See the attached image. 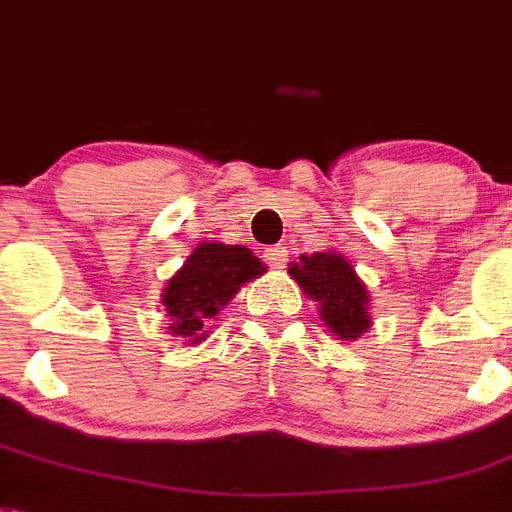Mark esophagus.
<instances>
[{"label":"esophagus","mask_w":512,"mask_h":512,"mask_svg":"<svg viewBox=\"0 0 512 512\" xmlns=\"http://www.w3.org/2000/svg\"><path fill=\"white\" fill-rule=\"evenodd\" d=\"M263 257L270 268H283V265H286V260H289V249L281 247V244H276V247L265 249Z\"/></svg>","instance_id":"1"}]
</instances>
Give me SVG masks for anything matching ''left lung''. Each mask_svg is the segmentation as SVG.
Here are the masks:
<instances>
[{
	"label": "left lung",
	"mask_w": 512,
	"mask_h": 512,
	"mask_svg": "<svg viewBox=\"0 0 512 512\" xmlns=\"http://www.w3.org/2000/svg\"><path fill=\"white\" fill-rule=\"evenodd\" d=\"M289 276L317 302L322 328L338 341H359L372 328V299L367 283L356 276L351 260L336 249L302 255L289 265Z\"/></svg>",
	"instance_id": "left-lung-1"
}]
</instances>
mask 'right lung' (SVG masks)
I'll list each match as a JSON object with an SVG mask.
<instances>
[{
    "mask_svg": "<svg viewBox=\"0 0 512 512\" xmlns=\"http://www.w3.org/2000/svg\"><path fill=\"white\" fill-rule=\"evenodd\" d=\"M265 265L242 244L203 242L166 281L161 307L169 317V333L184 346H197L210 336V320L239 294L244 283L263 276Z\"/></svg>",
    "mask_w": 512,
    "mask_h": 512,
    "instance_id": "add662e5",
    "label": "right lung"
}]
</instances>
